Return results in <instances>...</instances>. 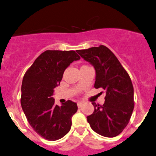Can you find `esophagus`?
Instances as JSON below:
<instances>
[{"label": "esophagus", "mask_w": 156, "mask_h": 156, "mask_svg": "<svg viewBox=\"0 0 156 156\" xmlns=\"http://www.w3.org/2000/svg\"><path fill=\"white\" fill-rule=\"evenodd\" d=\"M83 104H84V102H82V101H80V102H78L77 105H78V108H80V107H82Z\"/></svg>", "instance_id": "obj_1"}]
</instances>
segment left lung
<instances>
[{
    "instance_id": "8db88e82",
    "label": "left lung",
    "mask_w": 156,
    "mask_h": 156,
    "mask_svg": "<svg viewBox=\"0 0 156 156\" xmlns=\"http://www.w3.org/2000/svg\"><path fill=\"white\" fill-rule=\"evenodd\" d=\"M77 52L94 66L96 73L94 87H101L106 94L102 106L92 103L94 110L87 116V122L97 133L105 137L116 136L127 126L134 108L130 78L106 46L101 45Z\"/></svg>"
}]
</instances>
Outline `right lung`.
Here are the masks:
<instances>
[{"instance_id": "add662e5", "label": "right lung", "mask_w": 156, "mask_h": 156, "mask_svg": "<svg viewBox=\"0 0 156 156\" xmlns=\"http://www.w3.org/2000/svg\"><path fill=\"white\" fill-rule=\"evenodd\" d=\"M75 51L46 50L24 75L21 86V107L30 126L40 136L50 141L69 132L76 103L67 101L55 105L54 88L59 85L65 70L80 59Z\"/></svg>"}]
</instances>
